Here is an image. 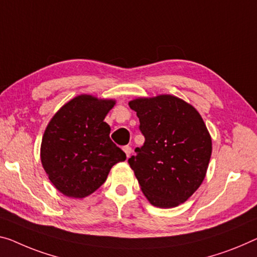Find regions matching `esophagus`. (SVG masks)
Instances as JSON below:
<instances>
[{
    "mask_svg": "<svg viewBox=\"0 0 257 257\" xmlns=\"http://www.w3.org/2000/svg\"><path fill=\"white\" fill-rule=\"evenodd\" d=\"M123 151L126 154V156L130 157V155H131V153H132V148L130 147V146H125V147H123Z\"/></svg>",
    "mask_w": 257,
    "mask_h": 257,
    "instance_id": "34e87169",
    "label": "esophagus"
}]
</instances>
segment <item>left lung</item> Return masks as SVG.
I'll return each mask as SVG.
<instances>
[{"instance_id": "obj_1", "label": "left lung", "mask_w": 257, "mask_h": 257, "mask_svg": "<svg viewBox=\"0 0 257 257\" xmlns=\"http://www.w3.org/2000/svg\"><path fill=\"white\" fill-rule=\"evenodd\" d=\"M145 144L128 159L140 188L157 208H173L193 195L206 177L212 144L199 111L181 98L162 94L128 102Z\"/></svg>"}]
</instances>
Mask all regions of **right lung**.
Listing matches in <instances>:
<instances>
[{"mask_svg": "<svg viewBox=\"0 0 257 257\" xmlns=\"http://www.w3.org/2000/svg\"><path fill=\"white\" fill-rule=\"evenodd\" d=\"M112 98L81 94L55 113L43 133L40 157L51 184L62 194L82 199L106 180L110 170L126 160L110 139L104 118Z\"/></svg>", "mask_w": 257, "mask_h": 257, "instance_id": "right-lung-1", "label": "right lung"}]
</instances>
